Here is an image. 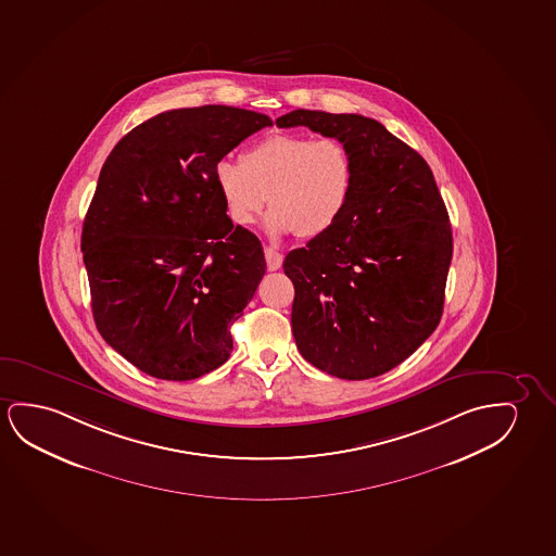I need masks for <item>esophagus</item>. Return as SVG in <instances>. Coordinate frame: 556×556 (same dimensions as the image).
<instances>
[{"label":"esophagus","mask_w":556,"mask_h":556,"mask_svg":"<svg viewBox=\"0 0 556 556\" xmlns=\"http://www.w3.org/2000/svg\"><path fill=\"white\" fill-rule=\"evenodd\" d=\"M264 254H266V264L269 271H277L282 266V254L279 250L264 247Z\"/></svg>","instance_id":"1"}]
</instances>
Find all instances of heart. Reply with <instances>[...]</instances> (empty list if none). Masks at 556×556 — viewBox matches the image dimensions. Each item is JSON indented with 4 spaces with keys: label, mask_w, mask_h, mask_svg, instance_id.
<instances>
[{
    "label": "heart",
    "mask_w": 556,
    "mask_h": 556,
    "mask_svg": "<svg viewBox=\"0 0 556 556\" xmlns=\"http://www.w3.org/2000/svg\"><path fill=\"white\" fill-rule=\"evenodd\" d=\"M216 184L235 226H252L269 202L267 233L312 239L346 210L354 164L334 137L277 134L250 147L241 162H217Z\"/></svg>",
    "instance_id": "heart-1"
}]
</instances>
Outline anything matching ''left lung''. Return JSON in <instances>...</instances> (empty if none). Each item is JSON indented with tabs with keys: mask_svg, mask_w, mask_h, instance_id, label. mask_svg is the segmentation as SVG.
Instances as JSON below:
<instances>
[{
	"mask_svg": "<svg viewBox=\"0 0 556 556\" xmlns=\"http://www.w3.org/2000/svg\"><path fill=\"white\" fill-rule=\"evenodd\" d=\"M275 124L339 139L354 164L339 222L282 262L294 285L290 323L300 354L339 379L384 375L442 319L453 237L434 174L362 114L299 109Z\"/></svg>",
	"mask_w": 556,
	"mask_h": 556,
	"instance_id": "left-lung-1",
	"label": "left lung"
}]
</instances>
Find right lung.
<instances>
[{
	"label": "right lung",
	"instance_id": "1",
	"mask_svg": "<svg viewBox=\"0 0 556 556\" xmlns=\"http://www.w3.org/2000/svg\"><path fill=\"white\" fill-rule=\"evenodd\" d=\"M271 124L237 106L166 111L101 168L81 229L91 312L106 344L154 379H199L231 355L266 257L227 216L216 164Z\"/></svg>",
	"mask_w": 556,
	"mask_h": 556
}]
</instances>
